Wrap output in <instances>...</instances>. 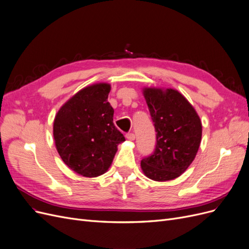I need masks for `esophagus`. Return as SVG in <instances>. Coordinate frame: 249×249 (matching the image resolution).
<instances>
[{"mask_svg": "<svg viewBox=\"0 0 249 249\" xmlns=\"http://www.w3.org/2000/svg\"><path fill=\"white\" fill-rule=\"evenodd\" d=\"M126 139L129 140V141H134L135 140V135H134V133L129 132V133L126 134Z\"/></svg>", "mask_w": 249, "mask_h": 249, "instance_id": "esophagus-1", "label": "esophagus"}]
</instances>
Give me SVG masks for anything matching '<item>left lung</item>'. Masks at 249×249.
Masks as SVG:
<instances>
[{
	"label": "left lung",
	"mask_w": 249,
	"mask_h": 249,
	"mask_svg": "<svg viewBox=\"0 0 249 249\" xmlns=\"http://www.w3.org/2000/svg\"><path fill=\"white\" fill-rule=\"evenodd\" d=\"M156 131L153 153L141 161L142 172L154 181L179 177L194 161L202 140V123L196 109L173 89L143 90Z\"/></svg>",
	"instance_id": "left-lung-1"
}]
</instances>
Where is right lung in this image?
Segmentation results:
<instances>
[{
  "label": "right lung",
  "instance_id": "right-lung-1",
  "mask_svg": "<svg viewBox=\"0 0 249 249\" xmlns=\"http://www.w3.org/2000/svg\"><path fill=\"white\" fill-rule=\"evenodd\" d=\"M110 86L96 84L76 93L53 122L55 147L62 160L84 177H97L110 166L124 135L114 125L107 102Z\"/></svg>",
  "mask_w": 249,
  "mask_h": 249
}]
</instances>
